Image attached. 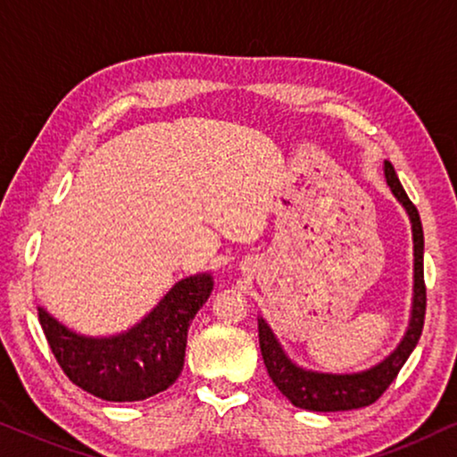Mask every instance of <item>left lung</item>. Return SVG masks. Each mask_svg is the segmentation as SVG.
Instances as JSON below:
<instances>
[{"instance_id": "8db88e82", "label": "left lung", "mask_w": 457, "mask_h": 457, "mask_svg": "<svg viewBox=\"0 0 457 457\" xmlns=\"http://www.w3.org/2000/svg\"><path fill=\"white\" fill-rule=\"evenodd\" d=\"M386 184L395 194V198L403 204L411 221L413 236V299H411V318L410 326L391 355L370 370L355 374H326L313 372V370L299 368L290 361L282 345L278 343L276 334L267 326L263 318H259V345L263 355L265 368L270 372L273 385L279 393L290 399L292 405L309 411H346L357 407L372 405L388 385L397 378L399 370L403 368L407 357L416 349L420 334L424 328V313H427V286H424V232L420 221L418 209L407 198L401 181L395 173L393 165L385 161Z\"/></svg>"}]
</instances>
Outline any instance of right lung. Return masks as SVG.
I'll list each match as a JSON object with an SVG mask.
<instances>
[{"mask_svg": "<svg viewBox=\"0 0 457 457\" xmlns=\"http://www.w3.org/2000/svg\"><path fill=\"white\" fill-rule=\"evenodd\" d=\"M211 290V273L179 279L142 321L114 337L72 332L44 307L39 324L72 385L104 401H144L179 378L187 328Z\"/></svg>", "mask_w": 457, "mask_h": 457, "instance_id": "add662e5", "label": "right lung"}]
</instances>
